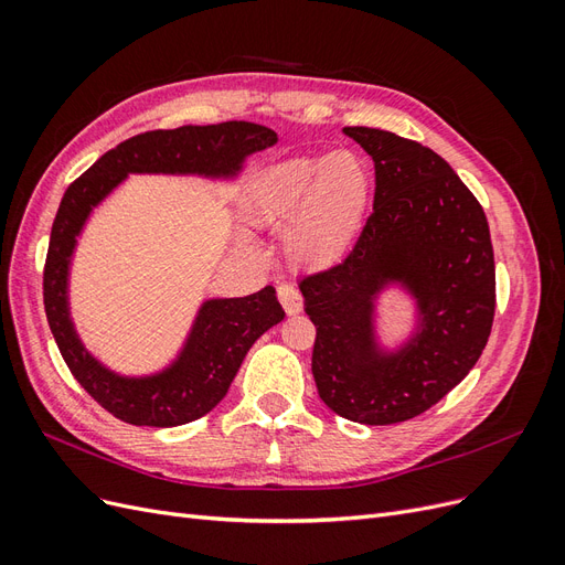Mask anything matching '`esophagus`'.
<instances>
[{
	"label": "esophagus",
	"instance_id": "esophagus-1",
	"mask_svg": "<svg viewBox=\"0 0 565 565\" xmlns=\"http://www.w3.org/2000/svg\"><path fill=\"white\" fill-rule=\"evenodd\" d=\"M278 299L282 303V309L292 316V313H299L301 306H303V299L299 295V289L292 285V282H280L278 285Z\"/></svg>",
	"mask_w": 565,
	"mask_h": 565
}]
</instances>
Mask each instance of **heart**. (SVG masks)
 <instances>
[{
	"label": "heart",
	"mask_w": 565,
	"mask_h": 565,
	"mask_svg": "<svg viewBox=\"0 0 565 565\" xmlns=\"http://www.w3.org/2000/svg\"><path fill=\"white\" fill-rule=\"evenodd\" d=\"M370 202L363 158L334 150L324 158H295L264 174L254 212L264 224H287L285 252L301 266H328L353 247Z\"/></svg>",
	"instance_id": "heart-1"
}]
</instances>
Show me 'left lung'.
Wrapping results in <instances>:
<instances>
[{
    "instance_id": "8db88e82",
    "label": "left lung",
    "mask_w": 565,
    "mask_h": 565,
    "mask_svg": "<svg viewBox=\"0 0 565 565\" xmlns=\"http://www.w3.org/2000/svg\"><path fill=\"white\" fill-rule=\"evenodd\" d=\"M374 162V210L344 262L303 276L313 380L339 417L398 424L434 407L481 358L494 318V254L481 202L438 152L344 127ZM388 279L418 297L423 328L398 354L373 347L371 297Z\"/></svg>"
}]
</instances>
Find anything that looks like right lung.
<instances>
[{
  "mask_svg": "<svg viewBox=\"0 0 565 565\" xmlns=\"http://www.w3.org/2000/svg\"><path fill=\"white\" fill-rule=\"evenodd\" d=\"M278 141L254 122H221L136 134L100 156L61 200L44 264V311L65 365L89 396L117 419L136 426H179L207 415L226 396L247 351L285 318L276 289L266 285L241 299H212L200 309L179 361L156 377H117L84 351L67 316V264L75 235L92 207L129 172L233 177L245 156Z\"/></svg>",
  "mask_w": 565,
  "mask_h": 565,
  "instance_id": "right-lung-1",
  "label": "right lung"
}]
</instances>
